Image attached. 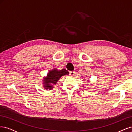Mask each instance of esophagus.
Returning a JSON list of instances; mask_svg holds the SVG:
<instances>
[{
	"label": "esophagus",
	"instance_id": "34e87169",
	"mask_svg": "<svg viewBox=\"0 0 132 132\" xmlns=\"http://www.w3.org/2000/svg\"><path fill=\"white\" fill-rule=\"evenodd\" d=\"M75 71H70V72H69V75H70V76H74V75H75Z\"/></svg>",
	"mask_w": 132,
	"mask_h": 132
}]
</instances>
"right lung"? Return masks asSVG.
Masks as SVG:
<instances>
[{
    "label": "right lung",
    "mask_w": 132,
    "mask_h": 132,
    "mask_svg": "<svg viewBox=\"0 0 132 132\" xmlns=\"http://www.w3.org/2000/svg\"><path fill=\"white\" fill-rule=\"evenodd\" d=\"M69 74V72L66 69H63L61 70H57L56 69H53L50 71V72L48 74L47 78L44 80V87L46 89H52L53 86H52L51 84H55L57 81L61 78L63 75Z\"/></svg>",
    "instance_id": "1"
}]
</instances>
